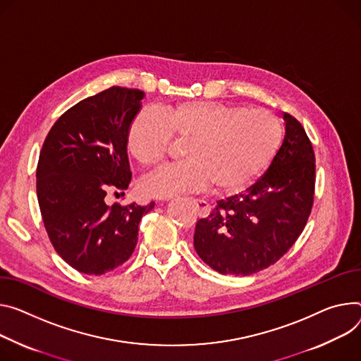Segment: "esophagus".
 <instances>
[{"mask_svg": "<svg viewBox=\"0 0 361 361\" xmlns=\"http://www.w3.org/2000/svg\"><path fill=\"white\" fill-rule=\"evenodd\" d=\"M192 204L195 206V210H197V214L200 217H206L210 213V206L204 200H197L192 199Z\"/></svg>", "mask_w": 361, "mask_h": 361, "instance_id": "34e87169", "label": "esophagus"}]
</instances>
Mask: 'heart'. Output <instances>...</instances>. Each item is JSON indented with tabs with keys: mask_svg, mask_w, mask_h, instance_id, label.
<instances>
[{
	"mask_svg": "<svg viewBox=\"0 0 361 361\" xmlns=\"http://www.w3.org/2000/svg\"><path fill=\"white\" fill-rule=\"evenodd\" d=\"M171 137L185 140L184 161L164 166L140 183L148 197L169 199L203 191L212 184L220 194L245 190L276 155L282 126L267 111L209 101L164 106L161 115L144 109L126 129V149L149 167L166 155Z\"/></svg>",
	"mask_w": 361,
	"mask_h": 361,
	"instance_id": "b5f03b06",
	"label": "heart"
}]
</instances>
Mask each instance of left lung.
I'll return each mask as SVG.
<instances>
[{"mask_svg":"<svg viewBox=\"0 0 361 361\" xmlns=\"http://www.w3.org/2000/svg\"><path fill=\"white\" fill-rule=\"evenodd\" d=\"M285 138L268 171L246 191L219 200L195 224L194 249L223 275H252L278 262L311 214L315 155L302 125L283 114Z\"/></svg>","mask_w":361,"mask_h":361,"instance_id":"left-lung-1","label":"left lung"}]
</instances>
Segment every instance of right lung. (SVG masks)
I'll return each mask as SVG.
<instances>
[{"label": "right lung", "mask_w": 361, "mask_h": 361, "mask_svg": "<svg viewBox=\"0 0 361 361\" xmlns=\"http://www.w3.org/2000/svg\"><path fill=\"white\" fill-rule=\"evenodd\" d=\"M145 93L112 86L64 112L47 134L37 164V199L49 239L64 262L87 275L121 267L138 242V224L154 207L106 203L126 190V129Z\"/></svg>", "instance_id": "add662e5"}]
</instances>
